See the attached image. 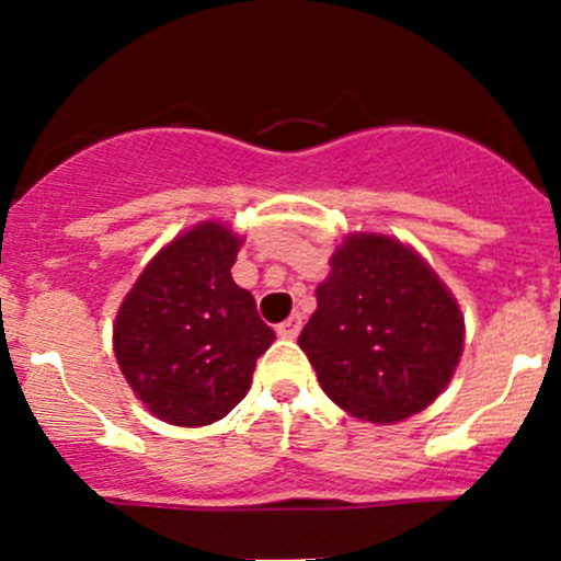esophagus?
I'll return each mask as SVG.
<instances>
[{"instance_id": "1", "label": "esophagus", "mask_w": 561, "mask_h": 561, "mask_svg": "<svg viewBox=\"0 0 561 561\" xmlns=\"http://www.w3.org/2000/svg\"><path fill=\"white\" fill-rule=\"evenodd\" d=\"M300 325H304V322H300V314H293L290 320H285L276 328V333H279V339H296L300 333Z\"/></svg>"}]
</instances>
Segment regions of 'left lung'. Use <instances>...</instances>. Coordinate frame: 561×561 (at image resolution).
Listing matches in <instances>:
<instances>
[{"label":"left lung","instance_id":"left-lung-1","mask_svg":"<svg viewBox=\"0 0 561 561\" xmlns=\"http://www.w3.org/2000/svg\"><path fill=\"white\" fill-rule=\"evenodd\" d=\"M298 344L339 409L394 424L427 409L451 381L465 317L414 247L357 231L335 247Z\"/></svg>","mask_w":561,"mask_h":561}]
</instances>
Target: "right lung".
Listing matches in <instances>:
<instances>
[{
    "label": "right lung",
    "instance_id": "obj_1",
    "mask_svg": "<svg viewBox=\"0 0 561 561\" xmlns=\"http://www.w3.org/2000/svg\"><path fill=\"white\" fill-rule=\"evenodd\" d=\"M244 244L204 220L156 252L117 309L112 350L128 387L158 420L204 427L239 405L274 330L231 265Z\"/></svg>",
    "mask_w": 561,
    "mask_h": 561
}]
</instances>
